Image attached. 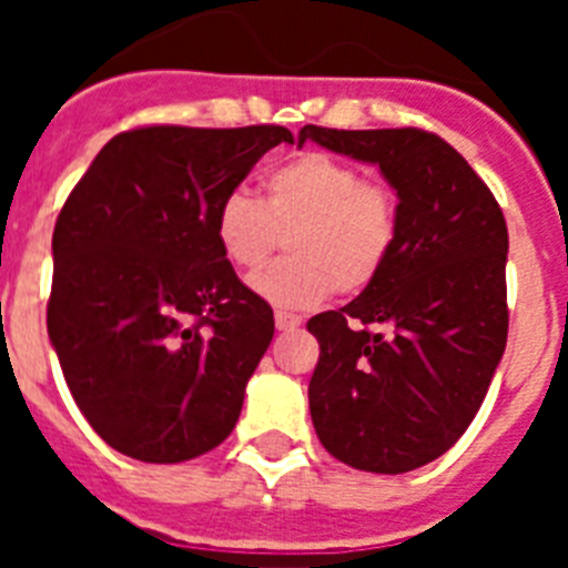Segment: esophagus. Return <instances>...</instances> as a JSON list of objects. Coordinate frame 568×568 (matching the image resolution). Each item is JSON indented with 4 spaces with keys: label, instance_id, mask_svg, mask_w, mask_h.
<instances>
[{
    "label": "esophagus",
    "instance_id": "1",
    "mask_svg": "<svg viewBox=\"0 0 568 568\" xmlns=\"http://www.w3.org/2000/svg\"><path fill=\"white\" fill-rule=\"evenodd\" d=\"M298 327H301L298 315L275 313V329H278V333H290V329H298Z\"/></svg>",
    "mask_w": 568,
    "mask_h": 568
}]
</instances>
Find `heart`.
<instances>
[{"mask_svg": "<svg viewBox=\"0 0 568 568\" xmlns=\"http://www.w3.org/2000/svg\"><path fill=\"white\" fill-rule=\"evenodd\" d=\"M219 250L255 275L281 244L290 258L253 281L278 310H307L329 293L358 295L378 281L400 233L398 199L358 168L327 153H301L264 179V202L230 190L213 215Z\"/></svg>", "mask_w": 568, "mask_h": 568, "instance_id": "obj_1", "label": "heart"}]
</instances>
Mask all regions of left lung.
<instances>
[{
  "instance_id": "obj_1",
  "label": "left lung",
  "mask_w": 568,
  "mask_h": 568,
  "mask_svg": "<svg viewBox=\"0 0 568 568\" xmlns=\"http://www.w3.org/2000/svg\"><path fill=\"white\" fill-rule=\"evenodd\" d=\"M304 142L378 164L400 213L378 281L310 318L321 346L310 378L313 426L353 469L413 471L466 433L504 358V213L464 155L426 130L307 124Z\"/></svg>"
}]
</instances>
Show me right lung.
I'll return each instance as SVG.
<instances>
[{
	"instance_id": "right-lung-1",
	"label": "right lung",
	"mask_w": 568,
	"mask_h": 568,
	"mask_svg": "<svg viewBox=\"0 0 568 568\" xmlns=\"http://www.w3.org/2000/svg\"><path fill=\"white\" fill-rule=\"evenodd\" d=\"M278 124L113 135L53 230L48 335L70 395L115 453L199 458L233 433L275 333L215 241L213 215Z\"/></svg>"
}]
</instances>
